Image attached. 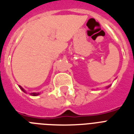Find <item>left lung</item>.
Returning a JSON list of instances; mask_svg holds the SVG:
<instances>
[{
  "label": "left lung",
  "mask_w": 134,
  "mask_h": 134,
  "mask_svg": "<svg viewBox=\"0 0 134 134\" xmlns=\"http://www.w3.org/2000/svg\"><path fill=\"white\" fill-rule=\"evenodd\" d=\"M110 86H108V87H107V88H109V87H110Z\"/></svg>",
  "instance_id": "1"
}]
</instances>
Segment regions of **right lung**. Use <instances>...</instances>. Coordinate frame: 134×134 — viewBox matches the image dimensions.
Here are the masks:
<instances>
[{"label":"right lung","mask_w":134,"mask_h":134,"mask_svg":"<svg viewBox=\"0 0 134 134\" xmlns=\"http://www.w3.org/2000/svg\"><path fill=\"white\" fill-rule=\"evenodd\" d=\"M19 88H21V90L22 91L24 92L25 93H26V91L24 89V88H22L21 86H19ZM30 95H32V96H37V95H39V94H40V92H32V93H30Z\"/></svg>","instance_id":"1"}]
</instances>
